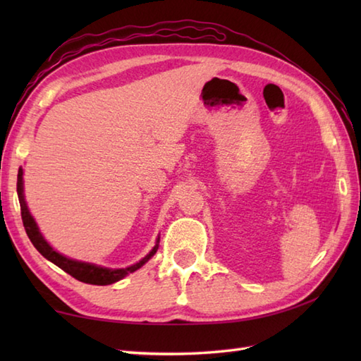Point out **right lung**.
<instances>
[{
  "instance_id": "right-lung-1",
  "label": "right lung",
  "mask_w": 361,
  "mask_h": 361,
  "mask_svg": "<svg viewBox=\"0 0 361 361\" xmlns=\"http://www.w3.org/2000/svg\"><path fill=\"white\" fill-rule=\"evenodd\" d=\"M17 192H18V200H20V208H21V220L23 225H25L26 234L32 242L34 247L38 250V252L43 257L51 260L52 264H56L59 268H62L63 271L68 274H71L73 278H75L80 282L85 283H93V286H109V283L118 282L119 279L126 278L128 273L136 271L137 268H141L147 260L155 255L158 247H159V239L157 240V245L153 247V250L149 252L140 262L128 267V268H119V270H110V268H104V267H97L93 264H87V262H79V260H73L68 259L62 255H59L57 251H54L49 243L43 239V235L40 234L37 228V224L34 221L32 216L29 214V209L25 202V195H23V171L20 169L18 171V180H17Z\"/></svg>"
}]
</instances>
